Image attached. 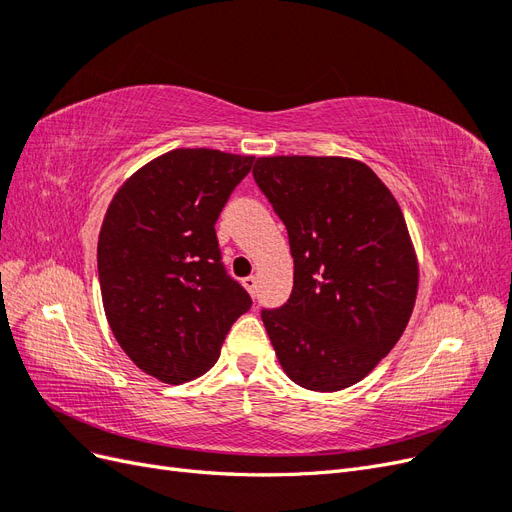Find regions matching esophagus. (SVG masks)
Instances as JSON below:
<instances>
[{"instance_id":"1","label":"esophagus","mask_w":512,"mask_h":512,"mask_svg":"<svg viewBox=\"0 0 512 512\" xmlns=\"http://www.w3.org/2000/svg\"><path fill=\"white\" fill-rule=\"evenodd\" d=\"M243 286H245V290L252 294V297H256V277L254 275H250V277H243V282H241Z\"/></svg>"}]
</instances>
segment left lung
<instances>
[{
  "label": "left lung",
  "instance_id": "left-lung-1",
  "mask_svg": "<svg viewBox=\"0 0 512 512\" xmlns=\"http://www.w3.org/2000/svg\"><path fill=\"white\" fill-rule=\"evenodd\" d=\"M254 179L288 230L290 299L262 309L286 376L333 393L363 380L412 316L418 262L395 196L367 164L258 158Z\"/></svg>",
  "mask_w": 512,
  "mask_h": 512
}]
</instances>
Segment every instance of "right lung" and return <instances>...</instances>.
Wrapping results in <instances>:
<instances>
[{
	"label": "right lung",
	"mask_w": 512,
	"mask_h": 512,
	"mask_svg": "<svg viewBox=\"0 0 512 512\" xmlns=\"http://www.w3.org/2000/svg\"><path fill=\"white\" fill-rule=\"evenodd\" d=\"M254 156L173 149L121 185L104 215L98 275L106 320L138 369L166 384L218 361L250 294L222 265L215 222Z\"/></svg>",
	"instance_id": "obj_1"
}]
</instances>
